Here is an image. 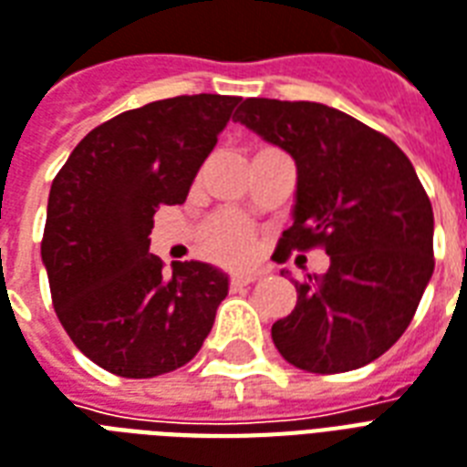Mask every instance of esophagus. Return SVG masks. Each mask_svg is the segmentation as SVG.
I'll list each match as a JSON object with an SVG mask.
<instances>
[{
    "mask_svg": "<svg viewBox=\"0 0 467 467\" xmlns=\"http://www.w3.org/2000/svg\"><path fill=\"white\" fill-rule=\"evenodd\" d=\"M259 274L257 272H234L233 276H230V286L233 289H242V286H249L252 281H257Z\"/></svg>",
    "mask_w": 467,
    "mask_h": 467,
    "instance_id": "34e87169",
    "label": "esophagus"
}]
</instances>
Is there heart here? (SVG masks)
<instances>
[{"instance_id":"obj_1","label":"heart","mask_w":467,"mask_h":467,"mask_svg":"<svg viewBox=\"0 0 467 467\" xmlns=\"http://www.w3.org/2000/svg\"><path fill=\"white\" fill-rule=\"evenodd\" d=\"M208 249L213 257L240 262L252 249V227L242 218H220L208 234Z\"/></svg>"}]
</instances>
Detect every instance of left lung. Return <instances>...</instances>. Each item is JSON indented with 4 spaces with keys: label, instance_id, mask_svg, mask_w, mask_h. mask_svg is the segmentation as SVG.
Segmentation results:
<instances>
[{
    "label": "left lung",
    "instance_id": "8db88e82",
    "mask_svg": "<svg viewBox=\"0 0 467 467\" xmlns=\"http://www.w3.org/2000/svg\"><path fill=\"white\" fill-rule=\"evenodd\" d=\"M233 119L296 163L281 254L320 244L330 257L320 279L294 281L296 308L272 326L276 350L316 375L377 360L433 274V210L414 166L391 139L320 102L247 98Z\"/></svg>",
    "mask_w": 467,
    "mask_h": 467
}]
</instances>
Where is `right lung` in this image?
I'll return each instance as SVG.
<instances>
[{
	"instance_id": "add662e5",
	"label": "right lung",
	"mask_w": 467,
	"mask_h": 467,
	"mask_svg": "<svg viewBox=\"0 0 467 467\" xmlns=\"http://www.w3.org/2000/svg\"><path fill=\"white\" fill-rule=\"evenodd\" d=\"M240 98L181 95L99 124L53 178L44 259L70 340L131 379L183 368L208 337L230 279L205 262L166 272L149 252L159 205L186 201Z\"/></svg>"
}]
</instances>
